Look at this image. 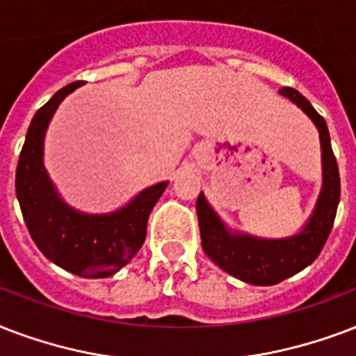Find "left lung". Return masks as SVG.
<instances>
[{
    "label": "left lung",
    "instance_id": "obj_1",
    "mask_svg": "<svg viewBox=\"0 0 356 356\" xmlns=\"http://www.w3.org/2000/svg\"><path fill=\"white\" fill-rule=\"evenodd\" d=\"M280 95L295 102L314 121L321 140L323 186L316 209L306 226L293 237H252L246 233L229 232L203 194L197 196L196 202L202 246L205 254L222 270H226L227 275L252 286H275L316 261L329 238L340 202V172L330 147V134L325 119L297 89L282 88Z\"/></svg>",
    "mask_w": 356,
    "mask_h": 356
}]
</instances>
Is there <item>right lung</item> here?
Segmentation results:
<instances>
[{"label": "right lung", "instance_id": "add662e5", "mask_svg": "<svg viewBox=\"0 0 356 356\" xmlns=\"http://www.w3.org/2000/svg\"><path fill=\"white\" fill-rule=\"evenodd\" d=\"M76 88L80 81L59 89L33 115L16 166V196L29 235L51 263L81 278H108L142 248L149 214L168 181L106 214L80 213L61 200L42 162L44 134L61 100Z\"/></svg>", "mask_w": 356, "mask_h": 356}]
</instances>
